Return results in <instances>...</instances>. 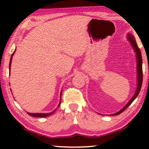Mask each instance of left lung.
Wrapping results in <instances>:
<instances>
[{
  "label": "left lung",
  "mask_w": 149,
  "mask_h": 149,
  "mask_svg": "<svg viewBox=\"0 0 149 149\" xmlns=\"http://www.w3.org/2000/svg\"><path fill=\"white\" fill-rule=\"evenodd\" d=\"M128 40L130 42L132 46L134 47V49L136 53V58H137V74H138V84H137V89H136V93L133 97H132V99L130 100L127 104H126L125 107H124L123 109H122L121 111L117 112V113L113 114L111 115H117L121 114L122 112H123L125 110L127 109V108L129 107V106L133 102V101L136 98V97L138 96V95L139 94L140 89H141L142 87V76H143V73H142V55H141V52H140V49L138 48L137 45V43H136V41L135 38L131 34H128L127 36Z\"/></svg>",
  "instance_id": "1"
}]
</instances>
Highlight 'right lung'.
I'll use <instances>...</instances> for the list:
<instances>
[{
	"label": "right lung",
	"instance_id": "1",
	"mask_svg": "<svg viewBox=\"0 0 149 149\" xmlns=\"http://www.w3.org/2000/svg\"><path fill=\"white\" fill-rule=\"evenodd\" d=\"M14 53H15V52H14L13 54H12L11 57V60H10V62H9V70H10V68H11V61H12V57H13ZM61 95H62V92H61ZM60 95V104H59L58 107H60V104H61V96H62V95ZM56 110H54V111H53V112H52V113H27L29 115L32 116V117H48V116H49L51 115H52V114L54 113L55 111H56Z\"/></svg>",
	"mask_w": 149,
	"mask_h": 149
}]
</instances>
